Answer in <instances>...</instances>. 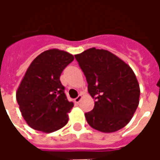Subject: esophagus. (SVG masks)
Wrapping results in <instances>:
<instances>
[{"mask_svg":"<svg viewBox=\"0 0 160 160\" xmlns=\"http://www.w3.org/2000/svg\"><path fill=\"white\" fill-rule=\"evenodd\" d=\"M81 99H82V95H81V94H80V95H79V96H78L76 98H74V102H75L76 104H79Z\"/></svg>","mask_w":160,"mask_h":160,"instance_id":"esophagus-1","label":"esophagus"}]
</instances>
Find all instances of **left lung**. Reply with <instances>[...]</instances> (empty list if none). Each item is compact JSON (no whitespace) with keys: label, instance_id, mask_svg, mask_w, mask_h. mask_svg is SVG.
I'll use <instances>...</instances> for the list:
<instances>
[{"label":"left lung","instance_id":"left-lung-1","mask_svg":"<svg viewBox=\"0 0 160 160\" xmlns=\"http://www.w3.org/2000/svg\"><path fill=\"white\" fill-rule=\"evenodd\" d=\"M95 98L92 111L85 114L96 130L112 133L125 127L140 101V86L129 65L106 49L91 48L75 55Z\"/></svg>","mask_w":160,"mask_h":160}]
</instances>
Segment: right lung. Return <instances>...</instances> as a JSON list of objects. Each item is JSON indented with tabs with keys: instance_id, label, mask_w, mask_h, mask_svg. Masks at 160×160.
Returning a JSON list of instances; mask_svg holds the SVG:
<instances>
[{
	"instance_id": "right-lung-1",
	"label": "right lung",
	"mask_w": 160,
	"mask_h": 160,
	"mask_svg": "<svg viewBox=\"0 0 160 160\" xmlns=\"http://www.w3.org/2000/svg\"><path fill=\"white\" fill-rule=\"evenodd\" d=\"M74 59L58 49L45 50L33 60L16 92L19 111L35 130L52 133L64 127L73 103L64 93L60 76Z\"/></svg>"
}]
</instances>
